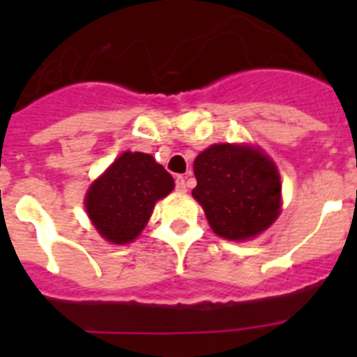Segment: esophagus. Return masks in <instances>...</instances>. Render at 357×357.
<instances>
[{
    "label": "esophagus",
    "mask_w": 357,
    "mask_h": 357,
    "mask_svg": "<svg viewBox=\"0 0 357 357\" xmlns=\"http://www.w3.org/2000/svg\"><path fill=\"white\" fill-rule=\"evenodd\" d=\"M175 188L178 193H185V178L182 175H176L175 178Z\"/></svg>",
    "instance_id": "1"
}]
</instances>
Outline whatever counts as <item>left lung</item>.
Listing matches in <instances>:
<instances>
[{"label":"left lung","instance_id":"left-lung-1","mask_svg":"<svg viewBox=\"0 0 357 357\" xmlns=\"http://www.w3.org/2000/svg\"><path fill=\"white\" fill-rule=\"evenodd\" d=\"M193 169V197L220 238H255L279 216L280 175L259 148L213 144L195 159Z\"/></svg>","mask_w":357,"mask_h":357}]
</instances>
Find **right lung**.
Here are the masks:
<instances>
[{
  "mask_svg": "<svg viewBox=\"0 0 357 357\" xmlns=\"http://www.w3.org/2000/svg\"><path fill=\"white\" fill-rule=\"evenodd\" d=\"M173 188V176L153 157L125 151L91 184L85 209L102 238L125 245L141 234L155 202L168 197Z\"/></svg>",
  "mask_w": 357,
  "mask_h": 357,
  "instance_id": "obj_1",
  "label": "right lung"
}]
</instances>
